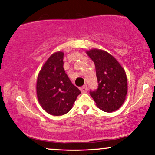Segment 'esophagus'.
<instances>
[{
	"instance_id": "34e87169",
	"label": "esophagus",
	"mask_w": 155,
	"mask_h": 155,
	"mask_svg": "<svg viewBox=\"0 0 155 155\" xmlns=\"http://www.w3.org/2000/svg\"><path fill=\"white\" fill-rule=\"evenodd\" d=\"M80 90L82 91V93H86L87 91V87L86 84H84V85H83L82 87H80Z\"/></svg>"
}]
</instances>
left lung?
Masks as SVG:
<instances>
[{"label": "left lung", "mask_w": 155, "mask_h": 155, "mask_svg": "<svg viewBox=\"0 0 155 155\" xmlns=\"http://www.w3.org/2000/svg\"><path fill=\"white\" fill-rule=\"evenodd\" d=\"M86 53L95 64L98 89L91 91L96 105L105 112L118 110L124 103L128 93L125 70L116 58L99 49L87 50Z\"/></svg>", "instance_id": "left-lung-1"}]
</instances>
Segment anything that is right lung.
<instances>
[{
    "instance_id": "add662e5",
    "label": "right lung",
    "mask_w": 155,
    "mask_h": 155,
    "mask_svg": "<svg viewBox=\"0 0 155 155\" xmlns=\"http://www.w3.org/2000/svg\"><path fill=\"white\" fill-rule=\"evenodd\" d=\"M64 53H53L38 73L36 94L42 108L53 116H61L71 110L80 91L73 85L64 69Z\"/></svg>"
}]
</instances>
